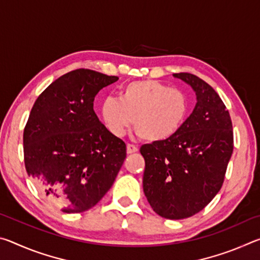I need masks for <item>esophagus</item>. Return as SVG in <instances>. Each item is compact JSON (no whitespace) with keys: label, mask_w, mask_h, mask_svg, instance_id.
<instances>
[{"label":"esophagus","mask_w":260,"mask_h":260,"mask_svg":"<svg viewBox=\"0 0 260 260\" xmlns=\"http://www.w3.org/2000/svg\"><path fill=\"white\" fill-rule=\"evenodd\" d=\"M138 151H139V149L135 146H133V144H127L126 152L128 153V155H131V153H134V152H138Z\"/></svg>","instance_id":"esophagus-1"}]
</instances>
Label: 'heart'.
<instances>
[{
    "mask_svg": "<svg viewBox=\"0 0 260 260\" xmlns=\"http://www.w3.org/2000/svg\"><path fill=\"white\" fill-rule=\"evenodd\" d=\"M105 125L121 136L134 118L136 134L150 143H162L182 128L189 113V100L183 91L157 80L126 83L120 98L109 96L101 108Z\"/></svg>",
    "mask_w": 260,
    "mask_h": 260,
    "instance_id": "obj_1",
    "label": "heart"
}]
</instances>
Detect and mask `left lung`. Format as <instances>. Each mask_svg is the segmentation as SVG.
I'll use <instances>...</instances> for the list:
<instances>
[{
  "label": "left lung",
  "mask_w": 260,
  "mask_h": 260,
  "mask_svg": "<svg viewBox=\"0 0 260 260\" xmlns=\"http://www.w3.org/2000/svg\"><path fill=\"white\" fill-rule=\"evenodd\" d=\"M192 88L196 105L179 133L162 143L143 144V191L152 210L166 219L199 213L222 186L233 153V126L225 104L209 83L174 73Z\"/></svg>",
  "instance_id": "obj_1"
}]
</instances>
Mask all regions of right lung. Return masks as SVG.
Masks as SVG:
<instances>
[{
	"label": "right lung",
	"instance_id": "right-lung-1",
	"mask_svg": "<svg viewBox=\"0 0 260 260\" xmlns=\"http://www.w3.org/2000/svg\"><path fill=\"white\" fill-rule=\"evenodd\" d=\"M117 80L93 70H74L50 83L29 113L24 131L26 171L63 212H85L98 204L125 160L124 141L94 111L95 96Z\"/></svg>",
	"mask_w": 260,
	"mask_h": 260
}]
</instances>
